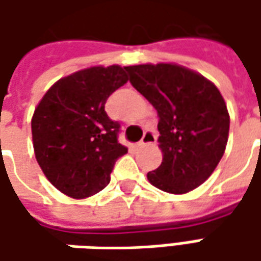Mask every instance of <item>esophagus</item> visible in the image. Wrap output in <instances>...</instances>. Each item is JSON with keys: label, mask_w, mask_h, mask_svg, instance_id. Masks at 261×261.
I'll return each instance as SVG.
<instances>
[{"label": "esophagus", "mask_w": 261, "mask_h": 261, "mask_svg": "<svg viewBox=\"0 0 261 261\" xmlns=\"http://www.w3.org/2000/svg\"><path fill=\"white\" fill-rule=\"evenodd\" d=\"M156 141V132L155 130H146L142 139L138 142V146H145V145H151V144H155Z\"/></svg>", "instance_id": "1"}]
</instances>
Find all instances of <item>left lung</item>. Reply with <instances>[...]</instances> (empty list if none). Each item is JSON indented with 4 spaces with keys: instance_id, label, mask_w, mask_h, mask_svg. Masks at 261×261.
Instances as JSON below:
<instances>
[{
    "instance_id": "1",
    "label": "left lung",
    "mask_w": 261,
    "mask_h": 261,
    "mask_svg": "<svg viewBox=\"0 0 261 261\" xmlns=\"http://www.w3.org/2000/svg\"><path fill=\"white\" fill-rule=\"evenodd\" d=\"M129 81L158 113L163 163L146 177L183 195L205 183L225 152L229 115L214 83L177 64L125 66Z\"/></svg>"
}]
</instances>
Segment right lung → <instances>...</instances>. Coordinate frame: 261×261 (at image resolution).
I'll use <instances>...</instances> for the list:
<instances>
[{"mask_svg":"<svg viewBox=\"0 0 261 261\" xmlns=\"http://www.w3.org/2000/svg\"><path fill=\"white\" fill-rule=\"evenodd\" d=\"M127 83L125 66H91L64 76L39 101L32 117L33 148L46 178L64 195L86 199L110 181L120 125L105 110L109 95Z\"/></svg>","mask_w":261,"mask_h":261,"instance_id":"right-lung-1","label":"right lung"}]
</instances>
